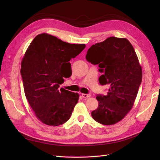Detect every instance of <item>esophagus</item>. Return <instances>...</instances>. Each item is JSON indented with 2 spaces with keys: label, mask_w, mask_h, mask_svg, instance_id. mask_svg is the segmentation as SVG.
Here are the masks:
<instances>
[{
  "label": "esophagus",
  "mask_w": 160,
  "mask_h": 160,
  "mask_svg": "<svg viewBox=\"0 0 160 160\" xmlns=\"http://www.w3.org/2000/svg\"><path fill=\"white\" fill-rule=\"evenodd\" d=\"M82 96L83 98H89L91 97L90 94H84V93H82Z\"/></svg>",
  "instance_id": "34e87169"
}]
</instances>
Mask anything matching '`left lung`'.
<instances>
[{
	"instance_id": "obj_1",
	"label": "left lung",
	"mask_w": 160,
	"mask_h": 160,
	"mask_svg": "<svg viewBox=\"0 0 160 160\" xmlns=\"http://www.w3.org/2000/svg\"><path fill=\"white\" fill-rule=\"evenodd\" d=\"M86 60L98 65L101 85L108 84L106 95L96 97L98 106L91 112L93 119L104 125L121 121L132 108L142 80V68L130 41L126 38L110 37L92 45Z\"/></svg>"
}]
</instances>
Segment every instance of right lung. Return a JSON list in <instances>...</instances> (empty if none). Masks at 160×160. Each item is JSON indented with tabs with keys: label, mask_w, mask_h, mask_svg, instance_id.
<instances>
[{
	"label": "right lung",
	"mask_w": 160,
	"mask_h": 160,
	"mask_svg": "<svg viewBox=\"0 0 160 160\" xmlns=\"http://www.w3.org/2000/svg\"><path fill=\"white\" fill-rule=\"evenodd\" d=\"M85 47L46 33L31 42L22 58L21 74L25 96L41 122L56 127L69 119L79 94L59 87L72 74L69 62Z\"/></svg>",
	"instance_id": "right-lung-1"
}]
</instances>
